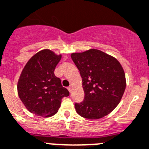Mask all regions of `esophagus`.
Instances as JSON below:
<instances>
[{"mask_svg":"<svg viewBox=\"0 0 149 149\" xmlns=\"http://www.w3.org/2000/svg\"><path fill=\"white\" fill-rule=\"evenodd\" d=\"M68 91H69L70 93H72V86H69V87H68Z\"/></svg>","mask_w":149,"mask_h":149,"instance_id":"34e87169","label":"esophagus"}]
</instances>
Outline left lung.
<instances>
[{"instance_id": "8db88e82", "label": "left lung", "mask_w": 149, "mask_h": 149, "mask_svg": "<svg viewBox=\"0 0 149 149\" xmlns=\"http://www.w3.org/2000/svg\"><path fill=\"white\" fill-rule=\"evenodd\" d=\"M72 60L80 71L84 100L74 104L77 113L87 119H100L114 110L126 88L121 65L115 58L99 49L74 53Z\"/></svg>"}]
</instances>
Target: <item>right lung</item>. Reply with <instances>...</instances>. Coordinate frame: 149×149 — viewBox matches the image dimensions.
Listing matches in <instances>:
<instances>
[{
    "label": "right lung",
    "instance_id": "1",
    "mask_svg": "<svg viewBox=\"0 0 149 149\" xmlns=\"http://www.w3.org/2000/svg\"><path fill=\"white\" fill-rule=\"evenodd\" d=\"M62 56L44 49L26 63L18 81V94L30 112L42 117L53 116L58 111L63 97L69 92L54 74Z\"/></svg>",
    "mask_w": 149,
    "mask_h": 149
}]
</instances>
